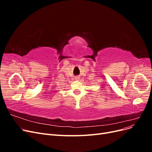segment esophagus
Here are the masks:
<instances>
[{
	"label": "esophagus",
	"mask_w": 152,
	"mask_h": 152,
	"mask_svg": "<svg viewBox=\"0 0 152 152\" xmlns=\"http://www.w3.org/2000/svg\"><path fill=\"white\" fill-rule=\"evenodd\" d=\"M75 79H76V80H79V77H75Z\"/></svg>",
	"instance_id": "esophagus-1"
}]
</instances>
